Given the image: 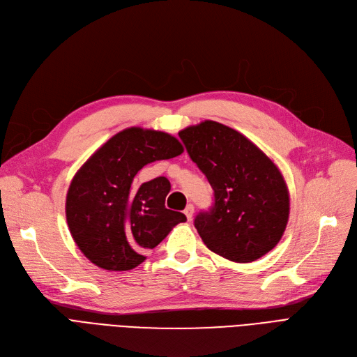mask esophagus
<instances>
[{"instance_id":"34e87169","label":"esophagus","mask_w":357,"mask_h":357,"mask_svg":"<svg viewBox=\"0 0 357 357\" xmlns=\"http://www.w3.org/2000/svg\"><path fill=\"white\" fill-rule=\"evenodd\" d=\"M183 214L187 215V219H188V220H191V219H192V214H194V206H192V204H188L187 207H185Z\"/></svg>"}]
</instances>
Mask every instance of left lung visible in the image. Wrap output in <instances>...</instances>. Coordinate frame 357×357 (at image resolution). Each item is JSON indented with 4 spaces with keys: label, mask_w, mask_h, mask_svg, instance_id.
I'll return each instance as SVG.
<instances>
[{
    "label": "left lung",
    "mask_w": 357,
    "mask_h": 357,
    "mask_svg": "<svg viewBox=\"0 0 357 357\" xmlns=\"http://www.w3.org/2000/svg\"><path fill=\"white\" fill-rule=\"evenodd\" d=\"M190 158L214 191V204L194 225L210 251L252 262L282 239L289 220L286 181L251 140L215 121L179 131Z\"/></svg>",
    "instance_id": "left-lung-1"
}]
</instances>
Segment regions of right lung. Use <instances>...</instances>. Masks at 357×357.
Wrapping results in <instances>:
<instances>
[{"mask_svg":"<svg viewBox=\"0 0 357 357\" xmlns=\"http://www.w3.org/2000/svg\"><path fill=\"white\" fill-rule=\"evenodd\" d=\"M178 138L163 131L131 127L91 154L71 181L66 215L79 250L107 271L140 266L185 214L165 207L170 183L165 176L135 185L146 165L179 156Z\"/></svg>","mask_w":357,"mask_h":357,"instance_id":"right-lung-1","label":"right lung"}]
</instances>
